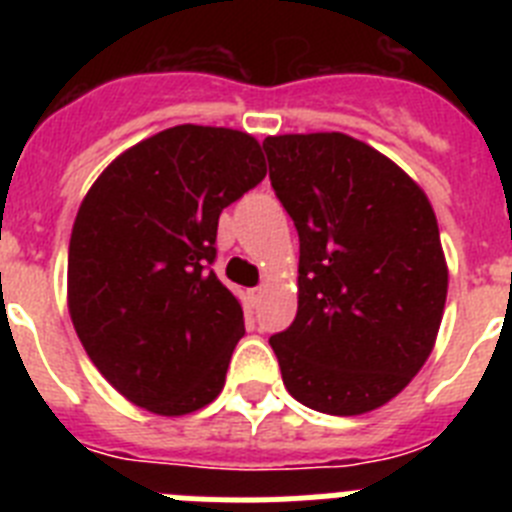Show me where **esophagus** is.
Wrapping results in <instances>:
<instances>
[{
  "instance_id": "1",
  "label": "esophagus",
  "mask_w": 512,
  "mask_h": 512,
  "mask_svg": "<svg viewBox=\"0 0 512 512\" xmlns=\"http://www.w3.org/2000/svg\"><path fill=\"white\" fill-rule=\"evenodd\" d=\"M261 297H264V287L248 289V302H251V305H259Z\"/></svg>"
}]
</instances>
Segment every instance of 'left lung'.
Wrapping results in <instances>:
<instances>
[{"instance_id": "obj_1", "label": "left lung", "mask_w": 512, "mask_h": 512, "mask_svg": "<svg viewBox=\"0 0 512 512\" xmlns=\"http://www.w3.org/2000/svg\"><path fill=\"white\" fill-rule=\"evenodd\" d=\"M300 235L297 318L269 343L284 387L328 415L400 395L431 356L449 266L436 212L395 161L346 133L264 140Z\"/></svg>"}]
</instances>
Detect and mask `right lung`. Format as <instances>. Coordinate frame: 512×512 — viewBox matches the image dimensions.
I'll list each match as a JSON object with an SVG mask.
<instances>
[{"mask_svg":"<svg viewBox=\"0 0 512 512\" xmlns=\"http://www.w3.org/2000/svg\"><path fill=\"white\" fill-rule=\"evenodd\" d=\"M266 176L259 140L176 125L112 161L81 200L69 315L107 382L148 413L187 415L225 387L243 307L207 266L220 212Z\"/></svg>","mask_w":512,"mask_h":512,"instance_id":"add662e5","label":"right lung"}]
</instances>
